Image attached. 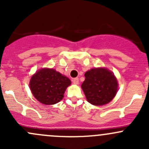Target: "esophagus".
<instances>
[{
	"label": "esophagus",
	"mask_w": 149,
	"mask_h": 149,
	"mask_svg": "<svg viewBox=\"0 0 149 149\" xmlns=\"http://www.w3.org/2000/svg\"><path fill=\"white\" fill-rule=\"evenodd\" d=\"M72 81H73V83L74 84H76V85H77V84H79V80L78 78H75V79H73V80H72Z\"/></svg>",
	"instance_id": "obj_1"
}]
</instances>
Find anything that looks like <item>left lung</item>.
I'll use <instances>...</instances> for the list:
<instances>
[{"mask_svg":"<svg viewBox=\"0 0 149 149\" xmlns=\"http://www.w3.org/2000/svg\"><path fill=\"white\" fill-rule=\"evenodd\" d=\"M85 80L81 84L87 101L95 106L110 102L118 91V80L114 73L107 68H96L84 74Z\"/></svg>","mask_w":149,"mask_h":149,"instance_id":"8db88e82","label":"left lung"}]
</instances>
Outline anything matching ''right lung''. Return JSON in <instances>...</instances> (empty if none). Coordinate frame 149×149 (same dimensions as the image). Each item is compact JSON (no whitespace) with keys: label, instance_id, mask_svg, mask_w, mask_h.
Returning a JSON list of instances; mask_svg holds the SVG:
<instances>
[{"label":"right lung","instance_id":"1","mask_svg":"<svg viewBox=\"0 0 149 149\" xmlns=\"http://www.w3.org/2000/svg\"><path fill=\"white\" fill-rule=\"evenodd\" d=\"M71 81L52 68H42L36 72L29 82L33 96L40 103L55 104L63 100L64 93Z\"/></svg>","mask_w":149,"mask_h":149}]
</instances>
